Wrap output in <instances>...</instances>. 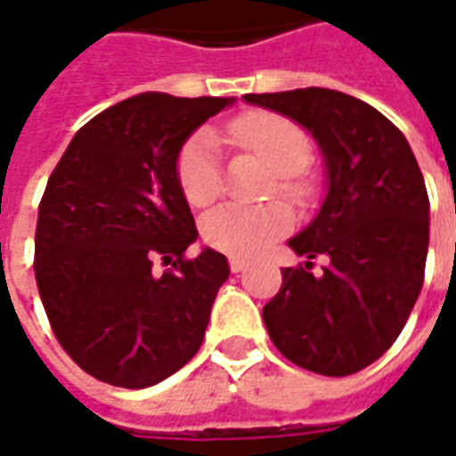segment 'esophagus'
I'll list each match as a JSON object with an SVG mask.
<instances>
[{
  "label": "esophagus",
  "mask_w": 456,
  "mask_h": 456,
  "mask_svg": "<svg viewBox=\"0 0 456 456\" xmlns=\"http://www.w3.org/2000/svg\"><path fill=\"white\" fill-rule=\"evenodd\" d=\"M248 266L247 258H239V256H229V268H232V273H241L244 268Z\"/></svg>",
  "instance_id": "34e87169"
}]
</instances>
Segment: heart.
Here are the masks:
<instances>
[{"mask_svg":"<svg viewBox=\"0 0 456 456\" xmlns=\"http://www.w3.org/2000/svg\"><path fill=\"white\" fill-rule=\"evenodd\" d=\"M227 141L234 149L254 153L278 175V190L293 200L305 198V183L297 173L310 160V139L296 121L273 112L241 114L227 126ZM180 192L192 208H208L222 190L217 139L212 131L192 134L175 159ZM293 227V215L286 205L271 202L264 208L222 205L200 222L205 244L232 256H256L268 244Z\"/></svg>","mask_w":456,"mask_h":456,"instance_id":"b5f03b06","label":"heart"}]
</instances>
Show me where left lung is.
<instances>
[{
  "instance_id": "left-lung-1",
  "label": "left lung",
  "mask_w": 456,
  "mask_h": 456,
  "mask_svg": "<svg viewBox=\"0 0 456 456\" xmlns=\"http://www.w3.org/2000/svg\"><path fill=\"white\" fill-rule=\"evenodd\" d=\"M310 131L325 160L327 195L288 247L305 268H283L264 322L278 352L307 371L349 376L401 335L420 296L430 244V200L411 143L371 104L303 87L244 94ZM328 266L317 277L310 257Z\"/></svg>"
}]
</instances>
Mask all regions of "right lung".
Masks as SVG:
<instances>
[{"label": "right lung", "instance_id": "1", "mask_svg": "<svg viewBox=\"0 0 456 456\" xmlns=\"http://www.w3.org/2000/svg\"><path fill=\"white\" fill-rule=\"evenodd\" d=\"M234 97L143 93L77 131L48 178L36 224V283L58 342L83 371L149 388L198 354L224 254L202 248L175 159ZM156 257L176 261L160 277Z\"/></svg>", "mask_w": 456, "mask_h": 456}]
</instances>
